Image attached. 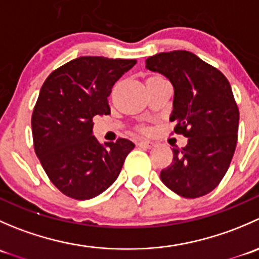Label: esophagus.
I'll return each instance as SVG.
<instances>
[{
    "mask_svg": "<svg viewBox=\"0 0 259 259\" xmlns=\"http://www.w3.org/2000/svg\"><path fill=\"white\" fill-rule=\"evenodd\" d=\"M138 145L145 149H151L154 146V143L150 142V140H140V142L138 143Z\"/></svg>",
    "mask_w": 259,
    "mask_h": 259,
    "instance_id": "1",
    "label": "esophagus"
}]
</instances>
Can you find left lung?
<instances>
[{
  "label": "left lung",
  "mask_w": 259,
  "mask_h": 259,
  "mask_svg": "<svg viewBox=\"0 0 259 259\" xmlns=\"http://www.w3.org/2000/svg\"><path fill=\"white\" fill-rule=\"evenodd\" d=\"M145 64L173 85L170 121L177 122V134L188 138L184 148L173 149L161 182L180 197H203L226 176L236 150L239 110L231 83L218 69L184 50L160 52Z\"/></svg>",
  "instance_id": "8db88e82"
}]
</instances>
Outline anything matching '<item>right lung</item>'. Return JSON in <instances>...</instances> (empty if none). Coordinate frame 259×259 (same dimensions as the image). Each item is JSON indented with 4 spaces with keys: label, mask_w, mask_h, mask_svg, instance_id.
<instances>
[{
    "label": "right lung",
    "mask_w": 259,
    "mask_h": 259,
    "mask_svg": "<svg viewBox=\"0 0 259 259\" xmlns=\"http://www.w3.org/2000/svg\"><path fill=\"white\" fill-rule=\"evenodd\" d=\"M137 60L81 56L49 75L31 119L33 148L52 184L86 200L105 192L119 177L135 144L127 139L101 145L93 119L109 115L114 83Z\"/></svg>",
    "instance_id": "1"
}]
</instances>
